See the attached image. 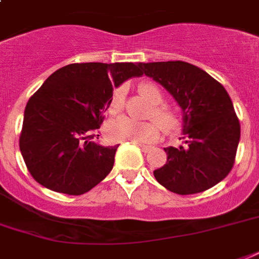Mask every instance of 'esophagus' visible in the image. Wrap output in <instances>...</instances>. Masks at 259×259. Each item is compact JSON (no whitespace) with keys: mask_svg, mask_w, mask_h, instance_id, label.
<instances>
[{"mask_svg":"<svg viewBox=\"0 0 259 259\" xmlns=\"http://www.w3.org/2000/svg\"><path fill=\"white\" fill-rule=\"evenodd\" d=\"M137 146H140V148H141L142 152H149V150H152V146H150V145H144V144H137Z\"/></svg>","mask_w":259,"mask_h":259,"instance_id":"34e87169","label":"esophagus"}]
</instances>
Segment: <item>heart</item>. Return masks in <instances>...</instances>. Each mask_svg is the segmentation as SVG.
Here are the masks:
<instances>
[{"instance_id": "1", "label": "heart", "mask_w": 259, "mask_h": 259, "mask_svg": "<svg viewBox=\"0 0 259 259\" xmlns=\"http://www.w3.org/2000/svg\"><path fill=\"white\" fill-rule=\"evenodd\" d=\"M141 94L156 105L152 111V117L157 121L165 134H175L181 129V118L176 110L166 105H160L164 101L162 91L152 82H141L138 86ZM126 90L119 86L114 90L109 102V113L117 114L125 105ZM107 136L113 141L150 142L158 136V125L156 122H137L129 117H118L110 121L107 125Z\"/></svg>"}]
</instances>
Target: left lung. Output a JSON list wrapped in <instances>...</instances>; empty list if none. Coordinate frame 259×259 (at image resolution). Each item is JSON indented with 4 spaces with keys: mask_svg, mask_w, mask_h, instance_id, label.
I'll return each instance as SVG.
<instances>
[{
    "mask_svg": "<svg viewBox=\"0 0 259 259\" xmlns=\"http://www.w3.org/2000/svg\"><path fill=\"white\" fill-rule=\"evenodd\" d=\"M142 74L165 87L183 110V140L164 148L166 164L156 180L179 195L207 191L233 169L241 125L231 98L221 83L199 67L180 62L141 63Z\"/></svg>",
    "mask_w": 259,
    "mask_h": 259,
    "instance_id": "8db88e82",
    "label": "left lung"
}]
</instances>
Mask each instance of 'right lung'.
<instances>
[{
    "label": "right lung",
    "instance_id": "add662e5",
    "mask_svg": "<svg viewBox=\"0 0 259 259\" xmlns=\"http://www.w3.org/2000/svg\"><path fill=\"white\" fill-rule=\"evenodd\" d=\"M141 63H74L55 71L26 103L20 150L34 180L83 195L113 169L118 145L102 146L99 127L114 87L141 76Z\"/></svg>",
    "mask_w": 259,
    "mask_h": 259
}]
</instances>
